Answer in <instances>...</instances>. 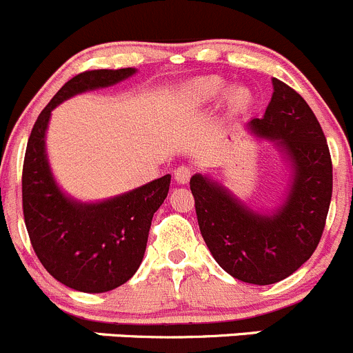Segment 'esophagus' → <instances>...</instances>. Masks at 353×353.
<instances>
[{
  "mask_svg": "<svg viewBox=\"0 0 353 353\" xmlns=\"http://www.w3.org/2000/svg\"><path fill=\"white\" fill-rule=\"evenodd\" d=\"M192 168L190 166H180V168L175 170V180L178 183H187L192 176Z\"/></svg>",
  "mask_w": 353,
  "mask_h": 353,
  "instance_id": "34e87169",
  "label": "esophagus"
}]
</instances>
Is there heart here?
<instances>
[{"label":"heart","mask_w":353,"mask_h":353,"mask_svg":"<svg viewBox=\"0 0 353 353\" xmlns=\"http://www.w3.org/2000/svg\"><path fill=\"white\" fill-rule=\"evenodd\" d=\"M223 89V82L219 79H204L195 85L199 97L202 99H212V97L218 96ZM250 94L249 90L243 89V87H233L232 90H228L226 94V103L232 110H242L249 104Z\"/></svg>","instance_id":"1"}]
</instances>
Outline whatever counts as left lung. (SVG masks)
<instances>
[{"label":"left lung","mask_w":353,"mask_h":353,"mask_svg":"<svg viewBox=\"0 0 353 353\" xmlns=\"http://www.w3.org/2000/svg\"><path fill=\"white\" fill-rule=\"evenodd\" d=\"M274 92L254 134L273 139L294 163L283 208L264 216L202 175L190 178L199 228L216 263L245 283L271 285L295 273L323 235L333 194V165L316 114L296 90L273 79Z\"/></svg>","instance_id":"8db88e82"}]
</instances>
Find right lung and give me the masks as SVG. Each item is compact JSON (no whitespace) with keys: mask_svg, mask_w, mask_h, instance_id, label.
Returning <instances> with one entry per match:
<instances>
[{"mask_svg":"<svg viewBox=\"0 0 353 353\" xmlns=\"http://www.w3.org/2000/svg\"><path fill=\"white\" fill-rule=\"evenodd\" d=\"M134 68L87 70L70 79L41 111L27 142L22 170V208L37 259L59 283L103 294L127 283L139 270L154 212L166 199L172 176L97 204H80L54 183L44 152L51 111L61 101L134 75Z\"/></svg>","mask_w":353,"mask_h":353,"instance_id":"right-lung-1","label":"right lung"}]
</instances>
